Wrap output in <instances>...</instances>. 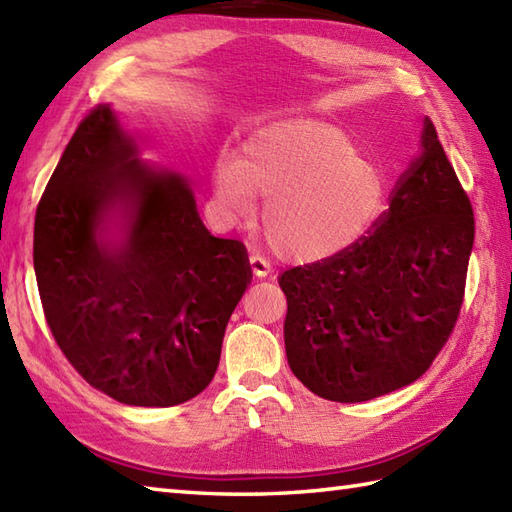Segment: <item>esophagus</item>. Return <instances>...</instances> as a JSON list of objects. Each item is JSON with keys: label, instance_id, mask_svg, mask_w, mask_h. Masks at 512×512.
Masks as SVG:
<instances>
[{"label": "esophagus", "instance_id": "34e87169", "mask_svg": "<svg viewBox=\"0 0 512 512\" xmlns=\"http://www.w3.org/2000/svg\"><path fill=\"white\" fill-rule=\"evenodd\" d=\"M248 266H250V273H253L255 277H268L270 275V264L262 257L253 255L248 259Z\"/></svg>", "mask_w": 512, "mask_h": 512}]
</instances>
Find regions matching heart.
Wrapping results in <instances>:
<instances>
[{
  "label": "heart",
  "mask_w": 512,
  "mask_h": 512,
  "mask_svg": "<svg viewBox=\"0 0 512 512\" xmlns=\"http://www.w3.org/2000/svg\"><path fill=\"white\" fill-rule=\"evenodd\" d=\"M215 195L235 220L264 200L270 250L292 264H317L372 228L385 209L387 180L341 129L284 125L255 136L237 160H220Z\"/></svg>",
  "instance_id": "obj_1"
}]
</instances>
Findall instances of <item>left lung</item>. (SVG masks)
<instances>
[{
  "label": "left lung",
  "instance_id": "1",
  "mask_svg": "<svg viewBox=\"0 0 512 512\" xmlns=\"http://www.w3.org/2000/svg\"><path fill=\"white\" fill-rule=\"evenodd\" d=\"M473 237L469 195L424 118L420 156L367 235L281 275L292 374L334 402L372 400L418 380L460 317Z\"/></svg>",
  "mask_w": 512,
  "mask_h": 512
}]
</instances>
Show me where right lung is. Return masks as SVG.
<instances>
[{"mask_svg": "<svg viewBox=\"0 0 512 512\" xmlns=\"http://www.w3.org/2000/svg\"><path fill=\"white\" fill-rule=\"evenodd\" d=\"M124 237L110 243L109 224ZM35 275L54 341L85 383L171 407L211 383L250 281L246 248L206 231L182 176L140 160L110 105L83 116L35 215Z\"/></svg>", "mask_w": 512, "mask_h": 512, "instance_id": "right-lung-1", "label": "right lung"}]
</instances>
